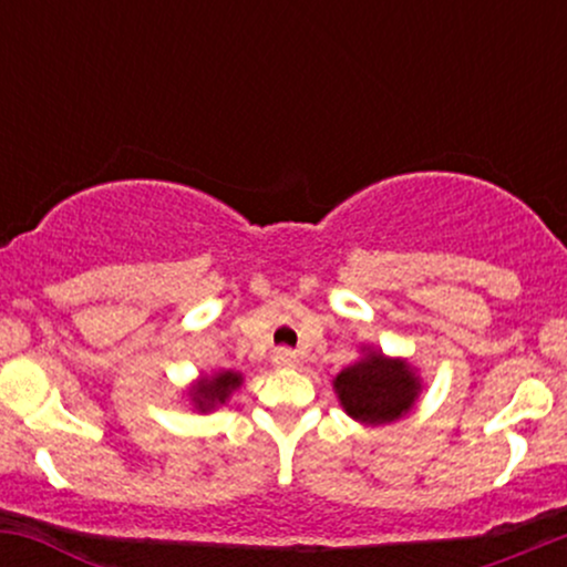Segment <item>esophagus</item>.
<instances>
[{
  "mask_svg": "<svg viewBox=\"0 0 567 567\" xmlns=\"http://www.w3.org/2000/svg\"><path fill=\"white\" fill-rule=\"evenodd\" d=\"M271 362H275L277 368H296L298 365V354L290 349H277L275 357H271Z\"/></svg>",
  "mask_w": 567,
  "mask_h": 567,
  "instance_id": "1",
  "label": "esophagus"
}]
</instances>
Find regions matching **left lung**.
Wrapping results in <instances>:
<instances>
[{"label":"left lung","instance_id":"1","mask_svg":"<svg viewBox=\"0 0 567 567\" xmlns=\"http://www.w3.org/2000/svg\"><path fill=\"white\" fill-rule=\"evenodd\" d=\"M333 392L349 419L381 426L405 419L424 392V379L405 357H389L368 343L360 347V357L336 375Z\"/></svg>","mask_w":567,"mask_h":567}]
</instances>
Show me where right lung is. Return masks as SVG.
Here are the masks:
<instances>
[{
    "label": "right lung",
    "mask_w": 567,
    "mask_h": 567,
    "mask_svg": "<svg viewBox=\"0 0 567 567\" xmlns=\"http://www.w3.org/2000/svg\"><path fill=\"white\" fill-rule=\"evenodd\" d=\"M245 375L239 370H218V373H202L192 386L186 389V400L197 413H213L218 405H226V400L243 386Z\"/></svg>",
    "instance_id": "1"
}]
</instances>
